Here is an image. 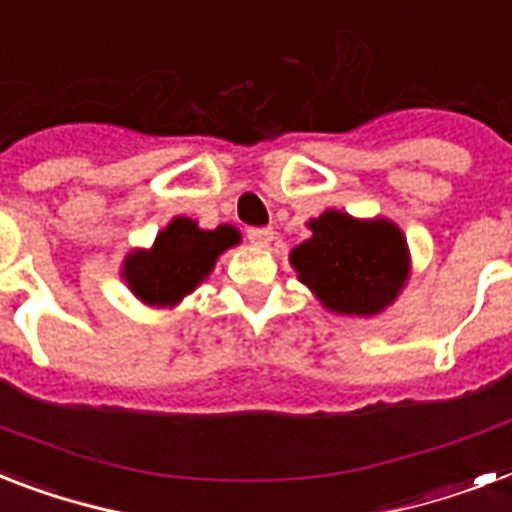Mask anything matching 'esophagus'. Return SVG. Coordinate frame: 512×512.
Masks as SVG:
<instances>
[{"label": "esophagus", "instance_id": "1", "mask_svg": "<svg viewBox=\"0 0 512 512\" xmlns=\"http://www.w3.org/2000/svg\"><path fill=\"white\" fill-rule=\"evenodd\" d=\"M247 239L255 244V247H270V242L276 239V234H273L270 228H249Z\"/></svg>", "mask_w": 512, "mask_h": 512}]
</instances>
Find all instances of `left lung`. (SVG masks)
I'll list each match as a JSON object with an SVG mask.
<instances>
[{
    "label": "left lung",
    "instance_id": "obj_1",
    "mask_svg": "<svg viewBox=\"0 0 512 512\" xmlns=\"http://www.w3.org/2000/svg\"><path fill=\"white\" fill-rule=\"evenodd\" d=\"M313 236L292 249L299 281L339 315H376L402 292L410 255L392 220H357L326 210L310 220Z\"/></svg>",
    "mask_w": 512,
    "mask_h": 512
}]
</instances>
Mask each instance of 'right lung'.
<instances>
[{"instance_id": "right-lung-1", "label": "right lung", "mask_w": 512, "mask_h": 512, "mask_svg": "<svg viewBox=\"0 0 512 512\" xmlns=\"http://www.w3.org/2000/svg\"><path fill=\"white\" fill-rule=\"evenodd\" d=\"M234 244H239L234 226L205 231L197 220L173 218L152 249H134L123 260L120 276L144 305L173 307L210 276L215 260Z\"/></svg>"}]
</instances>
